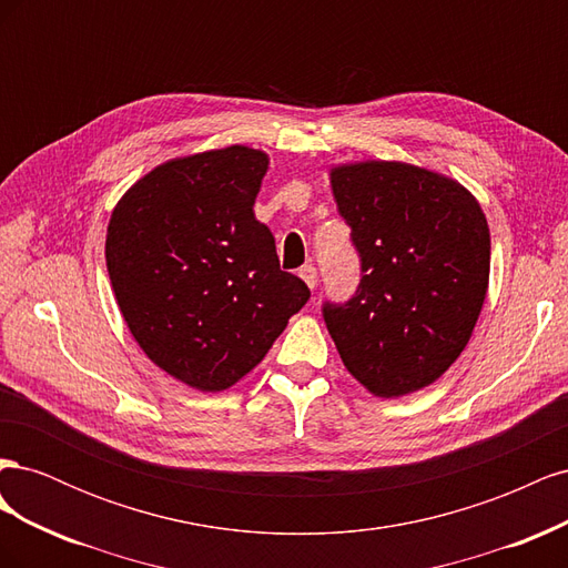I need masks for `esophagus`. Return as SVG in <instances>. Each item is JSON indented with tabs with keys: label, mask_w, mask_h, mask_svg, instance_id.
Wrapping results in <instances>:
<instances>
[{
	"label": "esophagus",
	"mask_w": 568,
	"mask_h": 568,
	"mask_svg": "<svg viewBox=\"0 0 568 568\" xmlns=\"http://www.w3.org/2000/svg\"><path fill=\"white\" fill-rule=\"evenodd\" d=\"M298 277L311 286V288H315L317 286V270L313 267V265H303L301 270H298Z\"/></svg>",
	"instance_id": "34e87169"
}]
</instances>
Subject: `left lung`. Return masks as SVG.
<instances>
[{
  "label": "left lung",
  "instance_id": "obj_1",
  "mask_svg": "<svg viewBox=\"0 0 568 568\" xmlns=\"http://www.w3.org/2000/svg\"><path fill=\"white\" fill-rule=\"evenodd\" d=\"M332 192L363 263L355 296L324 303L343 365L376 398L415 393L467 346L490 277V230L457 180L400 161L334 165Z\"/></svg>",
  "mask_w": 568,
  "mask_h": 568
}]
</instances>
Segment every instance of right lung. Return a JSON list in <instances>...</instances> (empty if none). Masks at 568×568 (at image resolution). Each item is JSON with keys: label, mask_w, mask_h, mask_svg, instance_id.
<instances>
[{"label": "right lung", "mask_w": 568, "mask_h": 568, "mask_svg": "<svg viewBox=\"0 0 568 568\" xmlns=\"http://www.w3.org/2000/svg\"><path fill=\"white\" fill-rule=\"evenodd\" d=\"M267 165L244 144L165 161L109 220L106 267L130 334L203 393L244 379L311 298L253 213Z\"/></svg>", "instance_id": "obj_1"}]
</instances>
